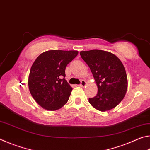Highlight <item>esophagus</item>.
<instances>
[{
	"instance_id": "obj_1",
	"label": "esophagus",
	"mask_w": 150,
	"mask_h": 150,
	"mask_svg": "<svg viewBox=\"0 0 150 150\" xmlns=\"http://www.w3.org/2000/svg\"><path fill=\"white\" fill-rule=\"evenodd\" d=\"M86 85H87V82H86V81H84V80H82V81H81V84H80V86H81V87H85Z\"/></svg>"
}]
</instances>
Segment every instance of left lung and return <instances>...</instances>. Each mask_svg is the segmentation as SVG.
<instances>
[{
  "instance_id": "obj_1",
  "label": "left lung",
  "mask_w": 150,
  "mask_h": 150,
  "mask_svg": "<svg viewBox=\"0 0 150 150\" xmlns=\"http://www.w3.org/2000/svg\"><path fill=\"white\" fill-rule=\"evenodd\" d=\"M85 61L95 79L98 93L88 102L96 110L105 112L115 108L125 96L128 79L122 63L115 54L106 51H81Z\"/></svg>"
}]
</instances>
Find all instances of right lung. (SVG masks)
Returning a JSON list of instances; mask_svg holds the SVG:
<instances>
[{"mask_svg": "<svg viewBox=\"0 0 150 150\" xmlns=\"http://www.w3.org/2000/svg\"><path fill=\"white\" fill-rule=\"evenodd\" d=\"M77 55L75 50H49L40 54L32 64L29 91L45 110H57L69 100L73 88L65 79V67Z\"/></svg>", "mask_w": 150, "mask_h": 150, "instance_id": "right-lung-1", "label": "right lung"}]
</instances>
